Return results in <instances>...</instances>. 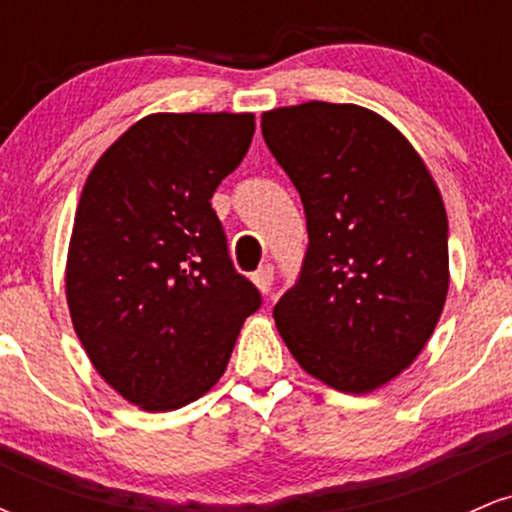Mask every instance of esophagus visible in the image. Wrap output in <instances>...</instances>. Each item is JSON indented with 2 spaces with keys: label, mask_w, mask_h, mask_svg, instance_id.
Here are the masks:
<instances>
[{
  "label": "esophagus",
  "mask_w": 512,
  "mask_h": 512,
  "mask_svg": "<svg viewBox=\"0 0 512 512\" xmlns=\"http://www.w3.org/2000/svg\"><path fill=\"white\" fill-rule=\"evenodd\" d=\"M252 281L257 284V289H260L262 293H269V289H272L274 284V267L272 264H262L260 269H257L255 274H252Z\"/></svg>",
  "instance_id": "obj_1"
}]
</instances>
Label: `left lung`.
<instances>
[{"instance_id": "1", "label": "left lung", "mask_w": 512, "mask_h": 512, "mask_svg": "<svg viewBox=\"0 0 512 512\" xmlns=\"http://www.w3.org/2000/svg\"><path fill=\"white\" fill-rule=\"evenodd\" d=\"M262 137L308 226L301 274L274 305L276 330L303 370L366 395L411 366L443 313V199L407 139L358 105L269 110Z\"/></svg>"}]
</instances>
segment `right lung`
Segmentation results:
<instances>
[{"mask_svg": "<svg viewBox=\"0 0 512 512\" xmlns=\"http://www.w3.org/2000/svg\"><path fill=\"white\" fill-rule=\"evenodd\" d=\"M255 115L158 113L101 156L76 209L67 303L93 368L146 411L216 385L262 293L236 272L211 197Z\"/></svg>", "mask_w": 512, "mask_h": 512, "instance_id": "right-lung-1", "label": "right lung"}]
</instances>
